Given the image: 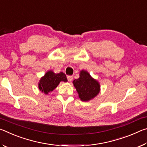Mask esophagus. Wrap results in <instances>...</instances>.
Instances as JSON below:
<instances>
[{"instance_id":"obj_1","label":"esophagus","mask_w":147,"mask_h":147,"mask_svg":"<svg viewBox=\"0 0 147 147\" xmlns=\"http://www.w3.org/2000/svg\"><path fill=\"white\" fill-rule=\"evenodd\" d=\"M73 76H67V80H68V81L69 82L73 80Z\"/></svg>"}]
</instances>
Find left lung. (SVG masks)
Here are the masks:
<instances>
[{"label":"left lung","instance_id":"8db88e82","mask_svg":"<svg viewBox=\"0 0 147 147\" xmlns=\"http://www.w3.org/2000/svg\"><path fill=\"white\" fill-rule=\"evenodd\" d=\"M79 75V78L74 80L73 82V86L80 100L88 102L97 96L100 91V85L88 71L82 70Z\"/></svg>","mask_w":147,"mask_h":147}]
</instances>
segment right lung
<instances>
[{"label":"right lung","mask_w":147,"mask_h":147,"mask_svg":"<svg viewBox=\"0 0 147 147\" xmlns=\"http://www.w3.org/2000/svg\"><path fill=\"white\" fill-rule=\"evenodd\" d=\"M60 82H67L65 74L62 72L59 73H55L53 71L50 70L47 71L39 80L38 88L42 93L48 94L58 87Z\"/></svg>","instance_id":"add662e5"}]
</instances>
